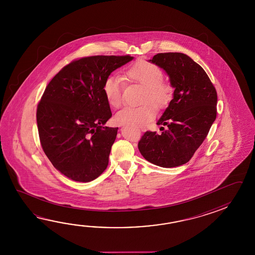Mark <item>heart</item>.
Here are the masks:
<instances>
[{"instance_id": "b5f03b06", "label": "heart", "mask_w": 255, "mask_h": 255, "mask_svg": "<svg viewBox=\"0 0 255 255\" xmlns=\"http://www.w3.org/2000/svg\"><path fill=\"white\" fill-rule=\"evenodd\" d=\"M124 77L144 87L141 102L148 101L156 109H163L169 102L172 90L163 81V72L157 65L145 60L135 62L124 72ZM122 81L119 76H109L103 84L105 98L110 107L118 109L122 102ZM155 116V110L149 104L139 107H126L115 115L116 123L142 128Z\"/></svg>"}]
</instances>
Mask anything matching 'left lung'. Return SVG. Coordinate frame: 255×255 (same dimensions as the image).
<instances>
[{
  "label": "left lung",
  "instance_id": "1",
  "mask_svg": "<svg viewBox=\"0 0 255 255\" xmlns=\"http://www.w3.org/2000/svg\"><path fill=\"white\" fill-rule=\"evenodd\" d=\"M148 61L167 73L173 98L157 120L161 134L145 132L138 149L152 164L179 167L194 155L216 120V89L206 72L187 54L161 53Z\"/></svg>",
  "mask_w": 255,
  "mask_h": 255
}]
</instances>
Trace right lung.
<instances>
[{
  "label": "right lung",
  "instance_id": "obj_1",
  "mask_svg": "<svg viewBox=\"0 0 255 255\" xmlns=\"http://www.w3.org/2000/svg\"><path fill=\"white\" fill-rule=\"evenodd\" d=\"M133 59L83 57L65 65L45 88L36 112L40 142L54 168L67 178L89 182L108 167L119 128L104 127L112 117L104 81Z\"/></svg>",
  "mask_w": 255,
  "mask_h": 255
}]
</instances>
